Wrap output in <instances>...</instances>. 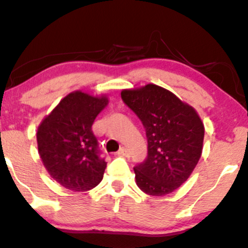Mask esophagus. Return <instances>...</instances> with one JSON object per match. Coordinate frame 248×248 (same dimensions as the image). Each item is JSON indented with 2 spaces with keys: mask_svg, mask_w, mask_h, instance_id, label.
I'll return each mask as SVG.
<instances>
[{
  "mask_svg": "<svg viewBox=\"0 0 248 248\" xmlns=\"http://www.w3.org/2000/svg\"><path fill=\"white\" fill-rule=\"evenodd\" d=\"M116 155H119V157H127V155H128V151H127L124 147H122V148H120L119 152H117Z\"/></svg>",
  "mask_w": 248,
  "mask_h": 248,
  "instance_id": "34e87169",
  "label": "esophagus"
}]
</instances>
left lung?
<instances>
[{"instance_id":"1","label":"left lung","mask_w":248,"mask_h":248,"mask_svg":"<svg viewBox=\"0 0 248 248\" xmlns=\"http://www.w3.org/2000/svg\"><path fill=\"white\" fill-rule=\"evenodd\" d=\"M121 98L147 137V158L134 168L137 186L151 196L171 194L189 178L202 155L204 126L199 114L155 84L122 90Z\"/></svg>"}]
</instances>
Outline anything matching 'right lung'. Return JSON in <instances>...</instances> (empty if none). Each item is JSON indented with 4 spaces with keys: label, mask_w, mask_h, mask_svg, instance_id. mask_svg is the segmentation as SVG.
I'll list each match as a JSON object with an SVG mask.
<instances>
[{
    "label": "right lung",
    "mask_w": 248,
    "mask_h": 248,
    "mask_svg": "<svg viewBox=\"0 0 248 248\" xmlns=\"http://www.w3.org/2000/svg\"><path fill=\"white\" fill-rule=\"evenodd\" d=\"M107 104L106 96L74 91L38 127L36 141L44 166L66 189L88 191L102 181L107 163L100 157L91 127Z\"/></svg>",
    "instance_id": "obj_1"
}]
</instances>
